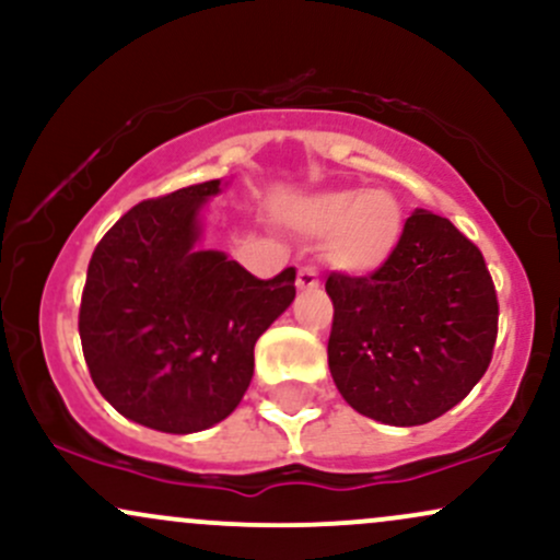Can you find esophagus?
<instances>
[{
    "mask_svg": "<svg viewBox=\"0 0 560 560\" xmlns=\"http://www.w3.org/2000/svg\"><path fill=\"white\" fill-rule=\"evenodd\" d=\"M318 273H316V268H311V266H305V268H300L298 271V289L300 292H313V289H318Z\"/></svg>",
    "mask_w": 560,
    "mask_h": 560,
    "instance_id": "esophagus-1",
    "label": "esophagus"
}]
</instances>
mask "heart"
Segmentation results:
<instances>
[{
	"label": "heart",
	"instance_id": "heart-1",
	"mask_svg": "<svg viewBox=\"0 0 560 560\" xmlns=\"http://www.w3.org/2000/svg\"><path fill=\"white\" fill-rule=\"evenodd\" d=\"M294 223L324 237V255L347 273H371L389 260L402 236L400 202L384 189H331L302 199Z\"/></svg>",
	"mask_w": 560,
	"mask_h": 560
}]
</instances>
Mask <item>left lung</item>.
I'll return each instance as SVG.
<instances>
[{
    "mask_svg": "<svg viewBox=\"0 0 560 560\" xmlns=\"http://www.w3.org/2000/svg\"><path fill=\"white\" fill-rule=\"evenodd\" d=\"M329 369L358 413L419 427L485 376L498 339V294L479 247L447 218L416 210L384 266L331 273Z\"/></svg>",
    "mask_w": 560,
    "mask_h": 560,
    "instance_id": "8db88e82",
    "label": "left lung"
}]
</instances>
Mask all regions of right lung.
<instances>
[{"mask_svg": "<svg viewBox=\"0 0 560 560\" xmlns=\"http://www.w3.org/2000/svg\"><path fill=\"white\" fill-rule=\"evenodd\" d=\"M218 191L215 178L133 205L89 260V374L118 413L158 432H202L234 413L255 342L294 300V268L262 281L197 247L199 208Z\"/></svg>", "mask_w": 560, "mask_h": 560, "instance_id": "1", "label": "right lung"}]
</instances>
